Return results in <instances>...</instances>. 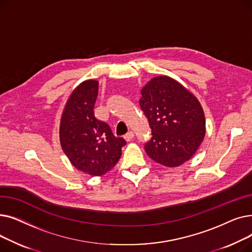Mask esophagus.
I'll return each instance as SVG.
<instances>
[{
	"instance_id": "34e87169",
	"label": "esophagus",
	"mask_w": 252,
	"mask_h": 252,
	"mask_svg": "<svg viewBox=\"0 0 252 252\" xmlns=\"http://www.w3.org/2000/svg\"><path fill=\"white\" fill-rule=\"evenodd\" d=\"M134 133H133V131H128V133L126 134V135H125V139H126V141H131V140H133L134 139Z\"/></svg>"
}]
</instances>
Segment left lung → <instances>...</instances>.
Instances as JSON below:
<instances>
[{
  "label": "left lung",
  "instance_id": "8db88e82",
  "mask_svg": "<svg viewBox=\"0 0 252 252\" xmlns=\"http://www.w3.org/2000/svg\"><path fill=\"white\" fill-rule=\"evenodd\" d=\"M141 109L152 129L148 156L167 167L188 161L205 136L202 106L192 93L167 75L151 78L141 90Z\"/></svg>",
  "mask_w": 252,
  "mask_h": 252
}]
</instances>
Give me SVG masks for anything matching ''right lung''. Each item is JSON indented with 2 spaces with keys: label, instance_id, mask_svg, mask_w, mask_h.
I'll return each mask as SVG.
<instances>
[{
  "label": "right lung",
  "instance_id": "right-lung-1",
  "mask_svg": "<svg viewBox=\"0 0 252 252\" xmlns=\"http://www.w3.org/2000/svg\"><path fill=\"white\" fill-rule=\"evenodd\" d=\"M99 83L79 84L66 101L61 115L59 137L62 150L71 164L93 177H100L115 166L126 144L112 134L110 126L94 114Z\"/></svg>",
  "mask_w": 252,
  "mask_h": 252
}]
</instances>
